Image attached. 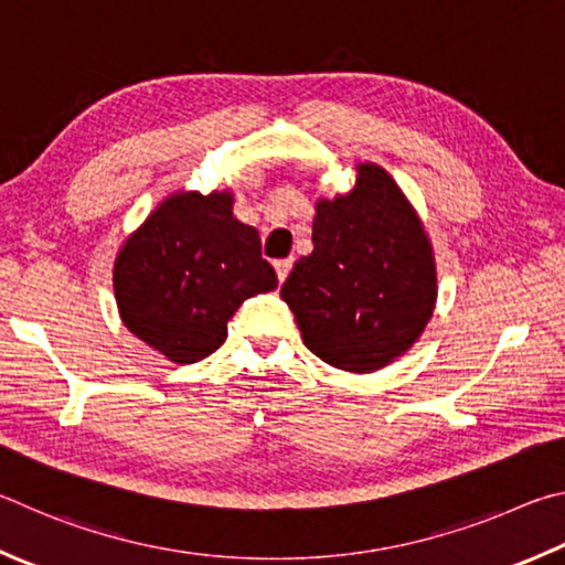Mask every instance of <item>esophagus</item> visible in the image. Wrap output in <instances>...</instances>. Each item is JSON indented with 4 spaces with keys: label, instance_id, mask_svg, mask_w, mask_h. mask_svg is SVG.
<instances>
[{
    "label": "esophagus",
    "instance_id": "1",
    "mask_svg": "<svg viewBox=\"0 0 565 565\" xmlns=\"http://www.w3.org/2000/svg\"><path fill=\"white\" fill-rule=\"evenodd\" d=\"M290 270H292V260H290V257H288V260H277V263H275V273H277V280H280V282L288 280Z\"/></svg>",
    "mask_w": 565,
    "mask_h": 565
}]
</instances>
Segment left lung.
Returning a JSON list of instances; mask_svg holds the SVG:
<instances>
[{"label":"left lung","instance_id":"obj_1","mask_svg":"<svg viewBox=\"0 0 565 565\" xmlns=\"http://www.w3.org/2000/svg\"><path fill=\"white\" fill-rule=\"evenodd\" d=\"M312 243L280 290L305 348L344 372L387 367L437 308V260L419 213L382 166L360 163L350 193L315 203Z\"/></svg>","mask_w":565,"mask_h":565}]
</instances>
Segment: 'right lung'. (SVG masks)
I'll list each match as a JSON object with an SVG mask.
<instances>
[{"mask_svg":"<svg viewBox=\"0 0 565 565\" xmlns=\"http://www.w3.org/2000/svg\"><path fill=\"white\" fill-rule=\"evenodd\" d=\"M233 191H175L126 237L114 295L128 332L175 364L213 354L227 320L277 288L260 235L233 215Z\"/></svg>","mask_w":565,"mask_h":565,"instance_id":"1","label":"right lung"}]
</instances>
